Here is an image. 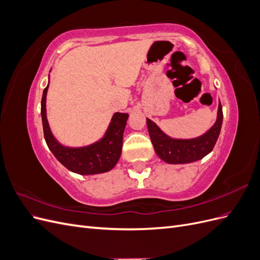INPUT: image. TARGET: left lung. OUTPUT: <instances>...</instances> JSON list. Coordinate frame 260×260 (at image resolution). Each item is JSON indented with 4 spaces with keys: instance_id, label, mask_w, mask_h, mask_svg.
<instances>
[{
    "instance_id": "1",
    "label": "left lung",
    "mask_w": 260,
    "mask_h": 260,
    "mask_svg": "<svg viewBox=\"0 0 260 260\" xmlns=\"http://www.w3.org/2000/svg\"><path fill=\"white\" fill-rule=\"evenodd\" d=\"M222 106L219 101L217 119L204 135L193 139H177L166 135L154 121L146 118L148 135L156 154L165 162L178 165L198 161L214 148L222 125Z\"/></svg>"
}]
</instances>
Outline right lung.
<instances>
[{
  "mask_svg": "<svg viewBox=\"0 0 260 260\" xmlns=\"http://www.w3.org/2000/svg\"><path fill=\"white\" fill-rule=\"evenodd\" d=\"M49 84L50 82L43 91L41 116L44 139L50 151L62 166L78 175H98L112 170L120 158L123 131L129 115L115 113L104 136L90 145L80 147L62 145L53 136L46 118V94Z\"/></svg>",
  "mask_w": 260,
  "mask_h": 260,
  "instance_id": "right-lung-1",
  "label": "right lung"
}]
</instances>
